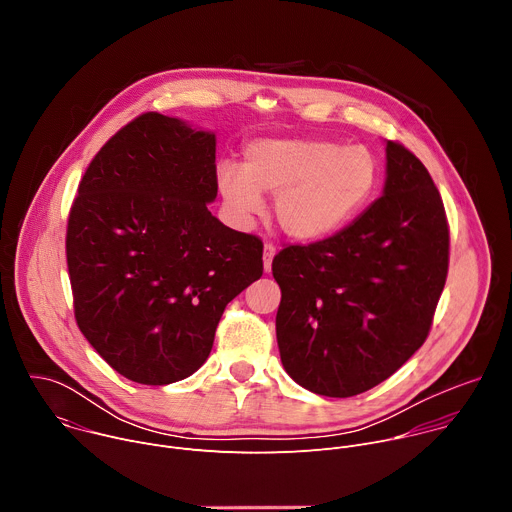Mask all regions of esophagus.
<instances>
[{"instance_id": "obj_1", "label": "esophagus", "mask_w": 512, "mask_h": 512, "mask_svg": "<svg viewBox=\"0 0 512 512\" xmlns=\"http://www.w3.org/2000/svg\"><path fill=\"white\" fill-rule=\"evenodd\" d=\"M273 257H275V247L271 243H265V247H263V269H265V273L271 271Z\"/></svg>"}]
</instances>
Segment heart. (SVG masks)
<instances>
[{
  "label": "heart",
  "instance_id": "1",
  "mask_svg": "<svg viewBox=\"0 0 512 512\" xmlns=\"http://www.w3.org/2000/svg\"><path fill=\"white\" fill-rule=\"evenodd\" d=\"M383 168L367 145L324 137H263L245 148V166L223 162L216 184L233 218L247 225L273 196L277 227L314 243L346 229L371 206Z\"/></svg>",
  "mask_w": 512,
  "mask_h": 512
}]
</instances>
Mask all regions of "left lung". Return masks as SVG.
Instances as JSON below:
<instances>
[{
    "mask_svg": "<svg viewBox=\"0 0 512 512\" xmlns=\"http://www.w3.org/2000/svg\"><path fill=\"white\" fill-rule=\"evenodd\" d=\"M383 194L354 223L273 257L285 373L324 397L389 379L425 342L448 275L446 210L425 166L385 141Z\"/></svg>",
    "mask_w": 512,
    "mask_h": 512,
    "instance_id": "1",
    "label": "left lung"
}]
</instances>
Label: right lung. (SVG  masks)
I'll list each match as a JSON object with an SVG mask.
<instances>
[{
	"instance_id": "right-lung-1",
	"label": "right lung",
	"mask_w": 512,
	"mask_h": 512,
	"mask_svg": "<svg viewBox=\"0 0 512 512\" xmlns=\"http://www.w3.org/2000/svg\"><path fill=\"white\" fill-rule=\"evenodd\" d=\"M214 160V131L145 113L103 145L70 208L77 324L133 383L196 373L227 304L263 273L261 241L206 206L218 190Z\"/></svg>"
}]
</instances>
